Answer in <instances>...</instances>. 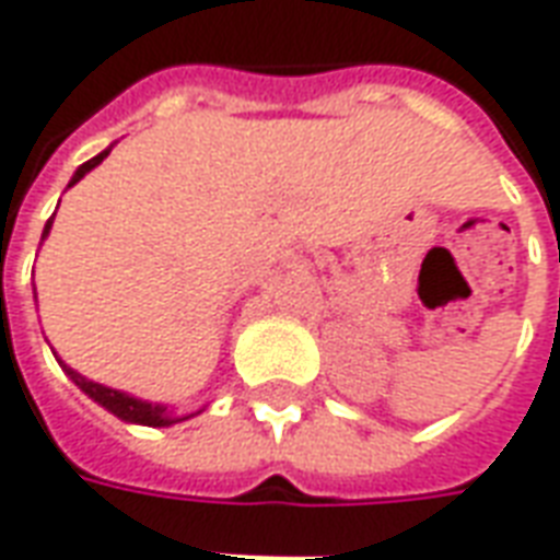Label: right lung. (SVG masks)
I'll return each instance as SVG.
<instances>
[{"mask_svg":"<svg viewBox=\"0 0 560 560\" xmlns=\"http://www.w3.org/2000/svg\"><path fill=\"white\" fill-rule=\"evenodd\" d=\"M110 150H105V153H98V156H93L90 162H83L81 168L74 172V177H71V184L74 186L78 180H81L83 174L93 172L98 162L108 156ZM50 223H54V217L47 220L45 225V235L50 232ZM42 235V237H45ZM66 368V364H62ZM66 374L74 380V386L83 388L86 395L93 400H98L105 410H110L114 416H120V419H126V422H138V425H153V428H162V425H172V422H177V419H168V413H165V407H160V404H147V400H138L132 398V395H122V392H117V388H108V386H98V383H93V380H86V376H81L78 371H71V368H66Z\"/></svg>","mask_w":560,"mask_h":560,"instance_id":"add662e5","label":"right lung"}]
</instances>
